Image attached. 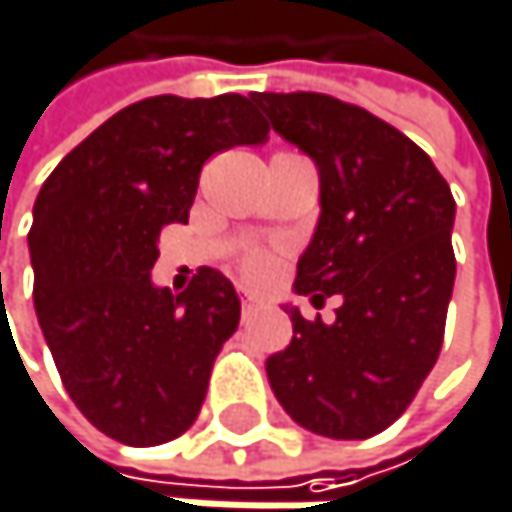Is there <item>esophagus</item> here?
I'll list each match as a JSON object with an SVG mask.
<instances>
[{
    "instance_id": "esophagus-1",
    "label": "esophagus",
    "mask_w": 512,
    "mask_h": 512,
    "mask_svg": "<svg viewBox=\"0 0 512 512\" xmlns=\"http://www.w3.org/2000/svg\"><path fill=\"white\" fill-rule=\"evenodd\" d=\"M263 302L260 299H255V296H243V314H252V311H257Z\"/></svg>"
}]
</instances>
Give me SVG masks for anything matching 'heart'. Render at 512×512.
Listing matches in <instances>:
<instances>
[{"mask_svg": "<svg viewBox=\"0 0 512 512\" xmlns=\"http://www.w3.org/2000/svg\"><path fill=\"white\" fill-rule=\"evenodd\" d=\"M243 275L255 284H263L275 275V260L266 252H249L243 257Z\"/></svg>", "mask_w": 512, "mask_h": 512, "instance_id": "1", "label": "heart"}]
</instances>
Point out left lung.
<instances>
[{"instance_id":"obj_1","label":"left lung","mask_w":512,"mask_h":512,"mask_svg":"<svg viewBox=\"0 0 512 512\" xmlns=\"http://www.w3.org/2000/svg\"><path fill=\"white\" fill-rule=\"evenodd\" d=\"M272 130L317 165L320 219L293 290L332 323L293 320L287 350L266 358L272 394L305 430L370 439L394 424L433 370L457 260L451 186L412 139L326 94H252Z\"/></svg>"}]
</instances>
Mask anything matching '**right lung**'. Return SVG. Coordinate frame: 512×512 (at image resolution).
I'll list each match as a JSON object with an SVG mask.
<instances>
[{"label":"right lung","instance_id":"1","mask_svg":"<svg viewBox=\"0 0 512 512\" xmlns=\"http://www.w3.org/2000/svg\"><path fill=\"white\" fill-rule=\"evenodd\" d=\"M266 139L243 94H159L100 124L41 186L29 231L38 323L70 400L109 439L151 448L198 418L240 296L210 266L183 293L154 284L159 231L189 222L207 156Z\"/></svg>","mask_w":512,"mask_h":512}]
</instances>
